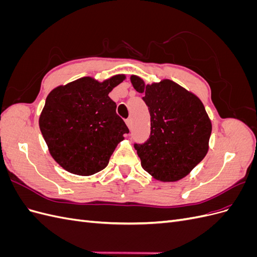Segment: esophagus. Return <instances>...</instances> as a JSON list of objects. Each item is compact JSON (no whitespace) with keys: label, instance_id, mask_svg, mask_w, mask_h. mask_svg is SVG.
Here are the masks:
<instances>
[{"label":"esophagus","instance_id":"1","mask_svg":"<svg viewBox=\"0 0 257 257\" xmlns=\"http://www.w3.org/2000/svg\"><path fill=\"white\" fill-rule=\"evenodd\" d=\"M125 123H126L127 127H128V128H131V127H132V123H133V121H132V119H131V118H128V119H126V120H125Z\"/></svg>","mask_w":257,"mask_h":257}]
</instances>
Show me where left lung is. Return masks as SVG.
Listing matches in <instances>:
<instances>
[{
	"label": "left lung",
	"instance_id": "1",
	"mask_svg": "<svg viewBox=\"0 0 257 257\" xmlns=\"http://www.w3.org/2000/svg\"><path fill=\"white\" fill-rule=\"evenodd\" d=\"M131 82L151 115L150 138L134 146L142 167L161 182L181 180L209 150L212 124L203 102L169 79L149 84L132 75Z\"/></svg>",
	"mask_w": 257,
	"mask_h": 257
}]
</instances>
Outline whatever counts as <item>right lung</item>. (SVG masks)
Here are the masks:
<instances>
[{"instance_id": "add662e5", "label": "right lung", "mask_w": 257, "mask_h": 257, "mask_svg": "<svg viewBox=\"0 0 257 257\" xmlns=\"http://www.w3.org/2000/svg\"><path fill=\"white\" fill-rule=\"evenodd\" d=\"M125 78L123 74L104 81L82 77L48 94L38 124L52 159L66 172L91 176L103 170L128 133L108 96Z\"/></svg>"}]
</instances>
